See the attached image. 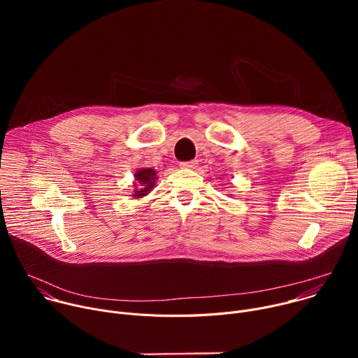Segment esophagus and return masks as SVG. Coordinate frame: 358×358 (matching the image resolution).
Segmentation results:
<instances>
[{
	"instance_id": "esophagus-1",
	"label": "esophagus",
	"mask_w": 358,
	"mask_h": 358,
	"mask_svg": "<svg viewBox=\"0 0 358 358\" xmlns=\"http://www.w3.org/2000/svg\"><path fill=\"white\" fill-rule=\"evenodd\" d=\"M196 166V162L195 160H191V162H182L180 163V167L181 169H194Z\"/></svg>"
}]
</instances>
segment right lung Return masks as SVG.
<instances>
[{"mask_svg":"<svg viewBox=\"0 0 358 358\" xmlns=\"http://www.w3.org/2000/svg\"><path fill=\"white\" fill-rule=\"evenodd\" d=\"M134 178H136L137 184H134L136 189L133 191V196L141 198V196L147 195L152 189V187H155L156 180H157V171L152 169H140L136 171ZM137 185H139L138 187H136Z\"/></svg>","mask_w":358,"mask_h":358,"instance_id":"obj_1","label":"right lung"}]
</instances>
